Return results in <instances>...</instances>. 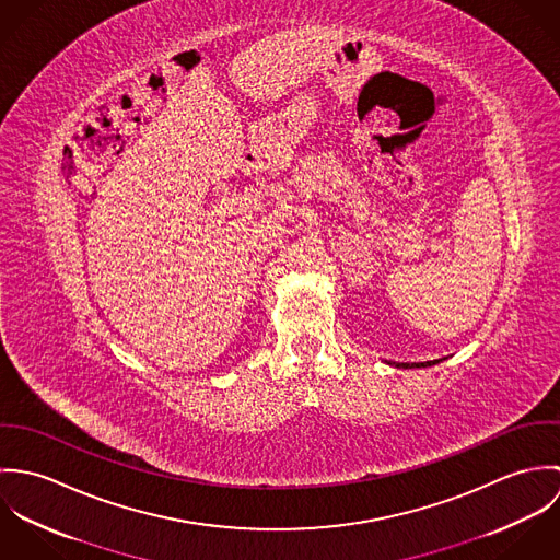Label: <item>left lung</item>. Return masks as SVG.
<instances>
[{"mask_svg":"<svg viewBox=\"0 0 560 560\" xmlns=\"http://www.w3.org/2000/svg\"><path fill=\"white\" fill-rule=\"evenodd\" d=\"M435 362H420V364H411V366H431ZM402 369H409V364H402Z\"/></svg>","mask_w":560,"mask_h":560,"instance_id":"8db88e82","label":"left lung"}]
</instances>
